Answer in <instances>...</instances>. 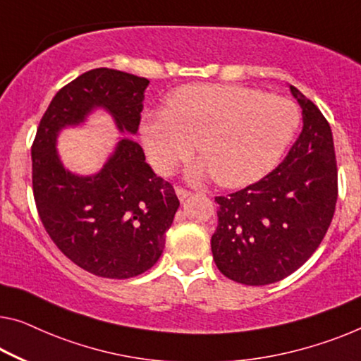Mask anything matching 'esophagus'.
Here are the masks:
<instances>
[{"label": "esophagus", "mask_w": 361, "mask_h": 361, "mask_svg": "<svg viewBox=\"0 0 361 361\" xmlns=\"http://www.w3.org/2000/svg\"><path fill=\"white\" fill-rule=\"evenodd\" d=\"M175 191H176V196L180 197V201H185L186 197L191 196V191H188V190H185V188H181V186H176Z\"/></svg>", "instance_id": "34e87169"}]
</instances>
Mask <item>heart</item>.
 Listing matches in <instances>:
<instances>
[{
    "label": "heart",
    "mask_w": 361,
    "mask_h": 361,
    "mask_svg": "<svg viewBox=\"0 0 361 361\" xmlns=\"http://www.w3.org/2000/svg\"><path fill=\"white\" fill-rule=\"evenodd\" d=\"M166 104L141 121L150 165L171 173L191 157L196 141L204 160L195 175L214 173L227 188L250 185L271 171L301 121L292 100L235 84L183 85Z\"/></svg>",
    "instance_id": "1"
}]
</instances>
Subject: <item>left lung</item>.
<instances>
[{
    "label": "left lung",
    "mask_w": 361,
    "mask_h": 361,
    "mask_svg": "<svg viewBox=\"0 0 361 361\" xmlns=\"http://www.w3.org/2000/svg\"><path fill=\"white\" fill-rule=\"evenodd\" d=\"M303 129L283 162L257 183L217 196L219 224L211 248L225 277L267 285L297 271L318 250L334 217L337 162L324 115L290 85Z\"/></svg>",
    "instance_id": "8db88e82"
}]
</instances>
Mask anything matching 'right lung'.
<instances>
[{
	"label": "right lung",
	"mask_w": 361,
	"mask_h": 361,
	"mask_svg": "<svg viewBox=\"0 0 361 361\" xmlns=\"http://www.w3.org/2000/svg\"><path fill=\"white\" fill-rule=\"evenodd\" d=\"M147 85L146 78L109 68L80 74L53 97L32 144V186L43 227L64 256L99 277L129 279L152 267L180 201L131 139L118 141L99 173L80 176L64 169L56 137L95 109L109 111L121 133L136 134Z\"/></svg>",
	"instance_id": "add662e5"
}]
</instances>
